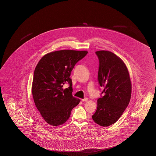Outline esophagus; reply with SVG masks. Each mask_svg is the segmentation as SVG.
<instances>
[{"label": "esophagus", "mask_w": 156, "mask_h": 156, "mask_svg": "<svg viewBox=\"0 0 156 156\" xmlns=\"http://www.w3.org/2000/svg\"><path fill=\"white\" fill-rule=\"evenodd\" d=\"M88 100V99L87 98H85L84 99H82V101H87Z\"/></svg>", "instance_id": "esophagus-1"}]
</instances>
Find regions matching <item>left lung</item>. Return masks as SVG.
<instances>
[{
  "mask_svg": "<svg viewBox=\"0 0 156 156\" xmlns=\"http://www.w3.org/2000/svg\"><path fill=\"white\" fill-rule=\"evenodd\" d=\"M99 61L98 82L104 88L92 118L103 127L114 124L127 107L131 95V83L127 67L121 59L107 51L95 52Z\"/></svg>",
  "mask_w": 156,
  "mask_h": 156,
  "instance_id": "1",
  "label": "left lung"
}]
</instances>
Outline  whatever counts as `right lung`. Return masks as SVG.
Masks as SVG:
<instances>
[{
  "mask_svg": "<svg viewBox=\"0 0 156 156\" xmlns=\"http://www.w3.org/2000/svg\"><path fill=\"white\" fill-rule=\"evenodd\" d=\"M86 51L61 50L46 54L35 69L32 94L35 106L46 122L62 125L68 119L80 99L73 96L70 74L74 66L87 54ZM69 87L64 90L63 84Z\"/></svg>",
  "mask_w": 156,
  "mask_h": 156,
  "instance_id": "1",
  "label": "right lung"
}]
</instances>
